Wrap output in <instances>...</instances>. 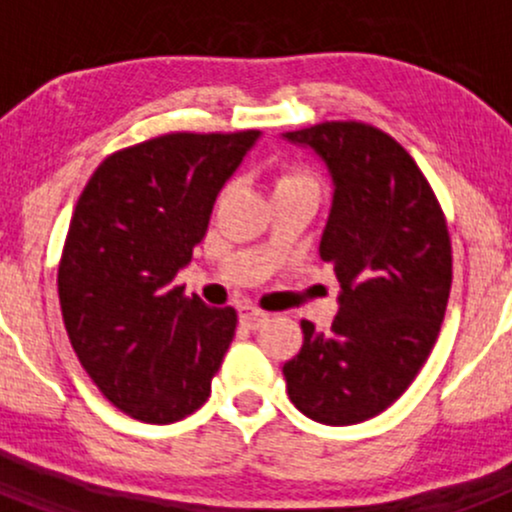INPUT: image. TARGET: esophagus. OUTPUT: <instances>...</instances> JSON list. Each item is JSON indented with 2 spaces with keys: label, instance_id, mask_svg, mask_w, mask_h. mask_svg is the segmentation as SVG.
Returning <instances> with one entry per match:
<instances>
[{
  "label": "esophagus",
  "instance_id": "1",
  "mask_svg": "<svg viewBox=\"0 0 512 512\" xmlns=\"http://www.w3.org/2000/svg\"><path fill=\"white\" fill-rule=\"evenodd\" d=\"M238 318H241V325H246L248 330H259L261 325L269 320V312L259 310V307H253V305H241Z\"/></svg>",
  "mask_w": 512,
  "mask_h": 512
}]
</instances>
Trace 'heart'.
I'll use <instances>...</instances> for the list:
<instances>
[{
  "label": "heart",
  "instance_id": "b5f03b06",
  "mask_svg": "<svg viewBox=\"0 0 512 512\" xmlns=\"http://www.w3.org/2000/svg\"><path fill=\"white\" fill-rule=\"evenodd\" d=\"M295 187H312V179L305 174V171L282 169L277 176H274V192H284V189H295Z\"/></svg>",
  "mask_w": 512,
  "mask_h": 512
}]
</instances>
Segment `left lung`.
Instances as JSON below:
<instances>
[{
  "label": "left lung",
  "mask_w": 512,
  "mask_h": 512,
  "mask_svg": "<svg viewBox=\"0 0 512 512\" xmlns=\"http://www.w3.org/2000/svg\"><path fill=\"white\" fill-rule=\"evenodd\" d=\"M284 140L328 169L320 259L341 284L328 333L302 320L300 354L282 369L289 400L318 423H364L408 390L433 351L451 292L449 228L423 171L382 130L320 122Z\"/></svg>",
  "instance_id": "8db88e82"
}]
</instances>
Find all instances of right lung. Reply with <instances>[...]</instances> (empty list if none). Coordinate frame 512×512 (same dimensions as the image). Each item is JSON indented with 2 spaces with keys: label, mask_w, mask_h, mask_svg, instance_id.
I'll use <instances>...</instances> for the list:
<instances>
[{
  "label": "right lung",
  "mask_w": 512,
  "mask_h": 512,
  "mask_svg": "<svg viewBox=\"0 0 512 512\" xmlns=\"http://www.w3.org/2000/svg\"><path fill=\"white\" fill-rule=\"evenodd\" d=\"M259 135L169 133L122 148L76 202L58 266L63 323L99 392L130 418L176 423L210 397L238 315L184 297L174 277Z\"/></svg>",
  "instance_id": "1"
}]
</instances>
